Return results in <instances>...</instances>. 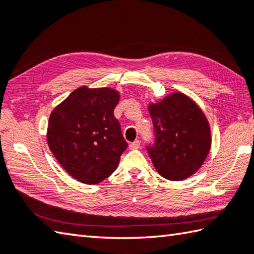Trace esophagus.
<instances>
[{
  "label": "esophagus",
  "mask_w": 254,
  "mask_h": 254,
  "mask_svg": "<svg viewBox=\"0 0 254 254\" xmlns=\"http://www.w3.org/2000/svg\"><path fill=\"white\" fill-rule=\"evenodd\" d=\"M139 147H140V141L139 140H135L133 142H131L130 145H129V148H130V149H138Z\"/></svg>",
  "instance_id": "esophagus-1"
}]
</instances>
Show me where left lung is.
Masks as SVG:
<instances>
[{
    "instance_id": "left-lung-1",
    "label": "left lung",
    "mask_w": 254,
    "mask_h": 254,
    "mask_svg": "<svg viewBox=\"0 0 254 254\" xmlns=\"http://www.w3.org/2000/svg\"><path fill=\"white\" fill-rule=\"evenodd\" d=\"M155 143L147 147L156 170L164 178H189L203 165L211 147L208 119L192 99L172 93L148 106Z\"/></svg>"
}]
</instances>
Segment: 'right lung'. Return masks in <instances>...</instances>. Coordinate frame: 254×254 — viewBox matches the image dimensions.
<instances>
[{
  "instance_id": "right-lung-1",
  "label": "right lung",
  "mask_w": 254,
  "mask_h": 254,
  "mask_svg": "<svg viewBox=\"0 0 254 254\" xmlns=\"http://www.w3.org/2000/svg\"><path fill=\"white\" fill-rule=\"evenodd\" d=\"M121 95L113 88L75 89L52 112L47 143L73 178L96 185L116 170L127 148L114 109Z\"/></svg>"
}]
</instances>
